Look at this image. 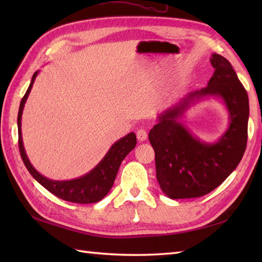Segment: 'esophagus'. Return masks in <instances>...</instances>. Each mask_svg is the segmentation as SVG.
Listing matches in <instances>:
<instances>
[{"mask_svg": "<svg viewBox=\"0 0 262 262\" xmlns=\"http://www.w3.org/2000/svg\"><path fill=\"white\" fill-rule=\"evenodd\" d=\"M136 136H137V138H138V141L143 142V141H145L146 138H147V133H146V130L144 129V128L142 127V128H140V129H138V130L136 132Z\"/></svg>", "mask_w": 262, "mask_h": 262, "instance_id": "34e87169", "label": "esophagus"}]
</instances>
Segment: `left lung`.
<instances>
[{"mask_svg": "<svg viewBox=\"0 0 262 262\" xmlns=\"http://www.w3.org/2000/svg\"><path fill=\"white\" fill-rule=\"evenodd\" d=\"M215 69L206 88L187 94L159 117L148 140L155 152L157 179L171 199L197 198L213 191L233 171L246 152L249 98L233 66L225 57L213 54ZM217 96L230 114V126L216 143L199 141L180 122L196 99Z\"/></svg>", "mask_w": 262, "mask_h": 262, "instance_id": "8db88e82", "label": "left lung"}]
</instances>
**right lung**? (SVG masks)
Returning a JSON list of instances; mask_svg holds the SVG:
<instances>
[{"mask_svg":"<svg viewBox=\"0 0 262 262\" xmlns=\"http://www.w3.org/2000/svg\"><path fill=\"white\" fill-rule=\"evenodd\" d=\"M37 74L38 72H35V74L32 75L30 85L28 88L24 98H22L19 107L18 134L21 159L24 161L28 171L30 172V174L35 178L42 187H45L49 192H52L56 197L66 200V202L77 204L98 203L109 192L111 187H113L122 160L126 158V155L129 153L132 149L135 148V145L137 143L136 135L134 133H129V134H127L125 137H122L120 140L117 141L114 145L110 147L108 153L105 154V157L101 161H100V163L96 168L91 170L85 176L68 181H56L47 179L46 177L39 173L30 163V161L28 159L25 151L21 134L22 111H24L25 103L31 91V88L33 82H35Z\"/></svg>","mask_w":262,"mask_h":262,"instance_id":"add662e5","label":"right lung"}]
</instances>
